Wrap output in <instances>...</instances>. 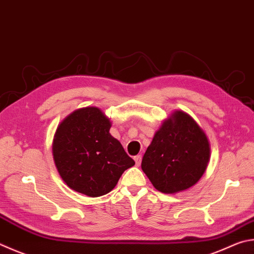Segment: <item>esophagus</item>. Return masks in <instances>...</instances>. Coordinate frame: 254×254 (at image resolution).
Listing matches in <instances>:
<instances>
[{
  "mask_svg": "<svg viewBox=\"0 0 254 254\" xmlns=\"http://www.w3.org/2000/svg\"><path fill=\"white\" fill-rule=\"evenodd\" d=\"M133 159H134V161H135V164H136V165H140V164H141V161H142V156H141L140 154H137V155H135V156H134V158H133Z\"/></svg>",
  "mask_w": 254,
  "mask_h": 254,
  "instance_id": "esophagus-1",
  "label": "esophagus"
}]
</instances>
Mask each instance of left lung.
I'll list each match as a JSON object with an SVG mask.
<instances>
[{
  "instance_id": "1",
  "label": "left lung",
  "mask_w": 254,
  "mask_h": 254,
  "mask_svg": "<svg viewBox=\"0 0 254 254\" xmlns=\"http://www.w3.org/2000/svg\"><path fill=\"white\" fill-rule=\"evenodd\" d=\"M209 158L205 133L190 115L175 111L155 133L141 168L156 190L172 194L194 186Z\"/></svg>"
}]
</instances>
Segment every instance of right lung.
<instances>
[{
	"label": "right lung",
	"instance_id": "1",
	"mask_svg": "<svg viewBox=\"0 0 254 254\" xmlns=\"http://www.w3.org/2000/svg\"><path fill=\"white\" fill-rule=\"evenodd\" d=\"M111 122L94 107L76 110L63 120L53 141V159L68 188L96 197L112 191L122 173L134 165L110 134Z\"/></svg>",
	"mask_w": 254,
	"mask_h": 254
}]
</instances>
